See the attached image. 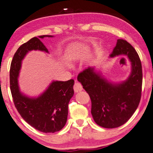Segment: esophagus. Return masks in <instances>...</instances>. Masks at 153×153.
<instances>
[{"label": "esophagus", "mask_w": 153, "mask_h": 153, "mask_svg": "<svg viewBox=\"0 0 153 153\" xmlns=\"http://www.w3.org/2000/svg\"><path fill=\"white\" fill-rule=\"evenodd\" d=\"M74 91L76 93L82 91V89H83L82 85H81L78 82H75V84L74 86Z\"/></svg>", "instance_id": "34e87169"}]
</instances>
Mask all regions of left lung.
<instances>
[{
  "label": "left lung",
  "mask_w": 153,
  "mask_h": 153,
  "mask_svg": "<svg viewBox=\"0 0 153 153\" xmlns=\"http://www.w3.org/2000/svg\"><path fill=\"white\" fill-rule=\"evenodd\" d=\"M120 55L126 56L131 63V71L126 80L110 82L91 66L77 76L91 98L93 118L104 128H116L125 124L138 107L141 97L143 72L138 53L126 40L118 39L109 58Z\"/></svg>",
  "instance_id": "1"
}]
</instances>
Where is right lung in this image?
<instances>
[{
	"mask_svg": "<svg viewBox=\"0 0 153 153\" xmlns=\"http://www.w3.org/2000/svg\"><path fill=\"white\" fill-rule=\"evenodd\" d=\"M46 37L53 36L34 37L19 48L11 62L10 85L14 105L25 121L41 132L53 133L60 131L66 123L68 104L74 94V80H53L38 96L30 97L20 91L18 79L22 62L27 53L32 50L49 52L40 40Z\"/></svg>",
	"mask_w": 153,
	"mask_h": 153,
	"instance_id": "obj_1",
	"label": "right lung"
}]
</instances>
